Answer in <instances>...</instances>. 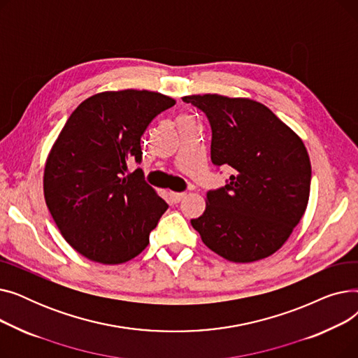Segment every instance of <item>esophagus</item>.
<instances>
[{
  "label": "esophagus",
  "instance_id": "esophagus-1",
  "mask_svg": "<svg viewBox=\"0 0 358 358\" xmlns=\"http://www.w3.org/2000/svg\"><path fill=\"white\" fill-rule=\"evenodd\" d=\"M171 196H173V200L176 201V203H178V201H181L184 197H185V193L182 192V193H171Z\"/></svg>",
  "mask_w": 358,
  "mask_h": 358
}]
</instances>
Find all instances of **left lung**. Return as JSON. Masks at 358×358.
<instances>
[{"instance_id": "1", "label": "left lung", "mask_w": 358, "mask_h": 358, "mask_svg": "<svg viewBox=\"0 0 358 358\" xmlns=\"http://www.w3.org/2000/svg\"><path fill=\"white\" fill-rule=\"evenodd\" d=\"M208 117L210 158L231 166L227 185L206 193L193 228L212 251L234 262L274 254L302 219L310 192L308 150L264 104L203 94L182 99Z\"/></svg>"}]
</instances>
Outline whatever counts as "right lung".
Listing matches in <instances>:
<instances>
[{
    "instance_id": "right-lung-1",
    "label": "right lung",
    "mask_w": 358,
    "mask_h": 358,
    "mask_svg": "<svg viewBox=\"0 0 358 358\" xmlns=\"http://www.w3.org/2000/svg\"><path fill=\"white\" fill-rule=\"evenodd\" d=\"M176 100L152 91L100 92L66 120L45 166L48 209L69 245L101 264L141 254L168 209L131 162H142L141 138Z\"/></svg>"
}]
</instances>
